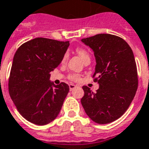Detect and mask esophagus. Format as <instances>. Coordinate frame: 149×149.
Instances as JSON below:
<instances>
[{
	"instance_id": "1",
	"label": "esophagus",
	"mask_w": 149,
	"mask_h": 149,
	"mask_svg": "<svg viewBox=\"0 0 149 149\" xmlns=\"http://www.w3.org/2000/svg\"><path fill=\"white\" fill-rule=\"evenodd\" d=\"M74 88H76V86L74 84H69V89L70 91H72Z\"/></svg>"
}]
</instances>
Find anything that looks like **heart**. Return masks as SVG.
Returning a JSON list of instances; mask_svg holds the SVG:
<instances>
[{"mask_svg": "<svg viewBox=\"0 0 149 149\" xmlns=\"http://www.w3.org/2000/svg\"><path fill=\"white\" fill-rule=\"evenodd\" d=\"M76 53L78 54V55L81 56V58L83 59L84 62L87 60H90V53H88L87 49H84L83 47H77L76 49ZM68 53H65L63 57H62V62H64L67 60L68 59ZM68 78L70 80H72V81H77L80 79V75L78 74H75V73H73V74H70L69 75H68Z\"/></svg>", "mask_w": 149, "mask_h": 149, "instance_id": "b5f03b06", "label": "heart"}]
</instances>
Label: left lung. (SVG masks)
Listing matches in <instances>:
<instances>
[{
  "instance_id": "1",
  "label": "left lung",
  "mask_w": 149,
  "mask_h": 149,
  "mask_svg": "<svg viewBox=\"0 0 149 149\" xmlns=\"http://www.w3.org/2000/svg\"><path fill=\"white\" fill-rule=\"evenodd\" d=\"M81 41L93 50L96 68L93 77L100 84L96 93L84 86L81 100L85 112L97 124L116 120L124 114L138 87L136 64L133 50L120 37L99 34Z\"/></svg>"
}]
</instances>
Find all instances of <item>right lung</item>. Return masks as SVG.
<instances>
[{"instance_id": "1", "label": "right lung", "mask_w": 149, "mask_h": 149, "mask_svg": "<svg viewBox=\"0 0 149 149\" xmlns=\"http://www.w3.org/2000/svg\"><path fill=\"white\" fill-rule=\"evenodd\" d=\"M69 41L37 38L22 44L13 57L9 93L22 116L32 124L45 125L59 114L69 87L50 82Z\"/></svg>"}]
</instances>
